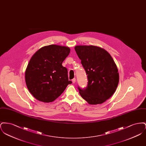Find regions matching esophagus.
<instances>
[{
    "label": "esophagus",
    "instance_id": "1",
    "mask_svg": "<svg viewBox=\"0 0 146 146\" xmlns=\"http://www.w3.org/2000/svg\"><path fill=\"white\" fill-rule=\"evenodd\" d=\"M72 83H76V79L75 78H74V79H72Z\"/></svg>",
    "mask_w": 146,
    "mask_h": 146
}]
</instances>
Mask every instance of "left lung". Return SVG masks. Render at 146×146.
Returning <instances> with one entry per match:
<instances>
[{
    "mask_svg": "<svg viewBox=\"0 0 146 146\" xmlns=\"http://www.w3.org/2000/svg\"><path fill=\"white\" fill-rule=\"evenodd\" d=\"M88 75L86 89L78 88L79 94L89 104H101L110 98L118 86V68L111 55L94 45H76L74 48Z\"/></svg>",
    "mask_w": 146,
    "mask_h": 146,
    "instance_id": "obj_1",
    "label": "left lung"
}]
</instances>
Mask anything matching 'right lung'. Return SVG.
I'll list each match as a JSON object with an SVG mask.
<instances>
[{
  "instance_id": "obj_1",
  "label": "right lung",
  "mask_w": 146,
  "mask_h": 146,
  "mask_svg": "<svg viewBox=\"0 0 146 146\" xmlns=\"http://www.w3.org/2000/svg\"><path fill=\"white\" fill-rule=\"evenodd\" d=\"M70 52V48L53 44L42 47L32 56L25 71V81L36 100L52 102L72 83L62 64Z\"/></svg>"
}]
</instances>
